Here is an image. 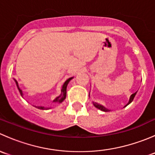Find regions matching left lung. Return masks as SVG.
<instances>
[{"label": "left lung", "mask_w": 155, "mask_h": 155, "mask_svg": "<svg viewBox=\"0 0 155 155\" xmlns=\"http://www.w3.org/2000/svg\"><path fill=\"white\" fill-rule=\"evenodd\" d=\"M137 91L135 92V93H134V94H133L130 95V97L129 101H128L127 104L124 107H126L127 106L129 105V104H130V103H132V101H134V97H135V96H136V94H137ZM89 95H90V94H89ZM92 104H93V105L94 106V107H96L97 109H100V110L104 111V112H110V110H109V109H108L107 108H106L105 107H104V106L101 105V104H97V103H96V102H94V101H93V102H92Z\"/></svg>", "instance_id": "8db88e82"}]
</instances>
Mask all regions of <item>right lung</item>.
I'll return each instance as SVG.
<instances>
[{"label": "right lung", "mask_w": 155, "mask_h": 155, "mask_svg": "<svg viewBox=\"0 0 155 155\" xmlns=\"http://www.w3.org/2000/svg\"><path fill=\"white\" fill-rule=\"evenodd\" d=\"M69 82H70V79H68V80H67L66 82H64V84L63 85V86H62L61 89V94L59 95L58 97H57L55 98V99L53 101L52 103H54V104H61L62 102H63L64 101L65 99H66V96H67V87H68V85L69 83ZM15 84H16V86L18 87V91H19L20 94H21V97H23V93H22V91L20 89L19 86H18V82H15ZM36 108H37V109H43V110H45V109H51V107H35Z\"/></svg>", "instance_id": "right-lung-1"}]
</instances>
